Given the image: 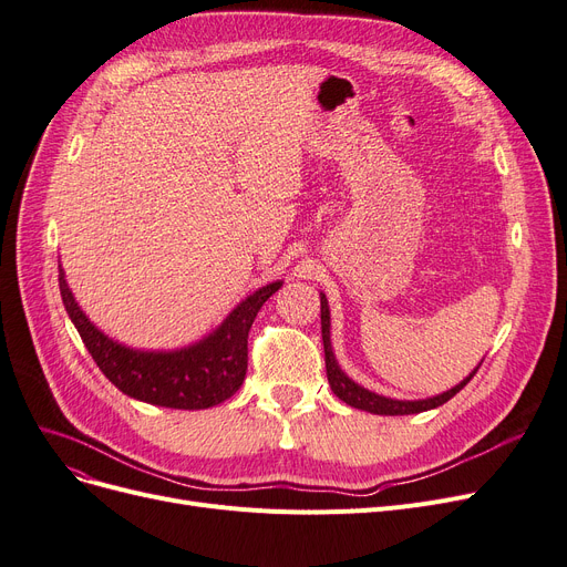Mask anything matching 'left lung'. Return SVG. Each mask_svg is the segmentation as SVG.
Masks as SVG:
<instances>
[{
  "mask_svg": "<svg viewBox=\"0 0 567 567\" xmlns=\"http://www.w3.org/2000/svg\"><path fill=\"white\" fill-rule=\"evenodd\" d=\"M319 303H322V340H324V361H327V378H329V384H331V391L336 393V396L340 401H344L352 408H359V410H365V412H373V414H414V412H426L431 408H437L442 403H447L452 396H456V393L471 382L477 373L475 371L467 375L461 384H456L454 389L440 393V396L435 399H426V401H393V399H384V396H378V393L368 391L359 384H354L348 375H344L338 363H336V357L331 352V338H329V303H327V297L322 293L319 297Z\"/></svg>",
  "mask_w": 567,
  "mask_h": 567,
  "instance_id": "left-lung-1",
  "label": "left lung"
}]
</instances>
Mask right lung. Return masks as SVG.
Here are the masks:
<instances>
[{
    "instance_id": "1",
    "label": "right lung",
    "mask_w": 567,
    "mask_h": 567,
    "mask_svg": "<svg viewBox=\"0 0 567 567\" xmlns=\"http://www.w3.org/2000/svg\"><path fill=\"white\" fill-rule=\"evenodd\" d=\"M282 282L266 285L245 299L213 336L178 352H138L106 338L79 308L60 266V293L87 352L100 371L132 399L176 408L204 410L227 401L248 371V336L261 306Z\"/></svg>"
}]
</instances>
